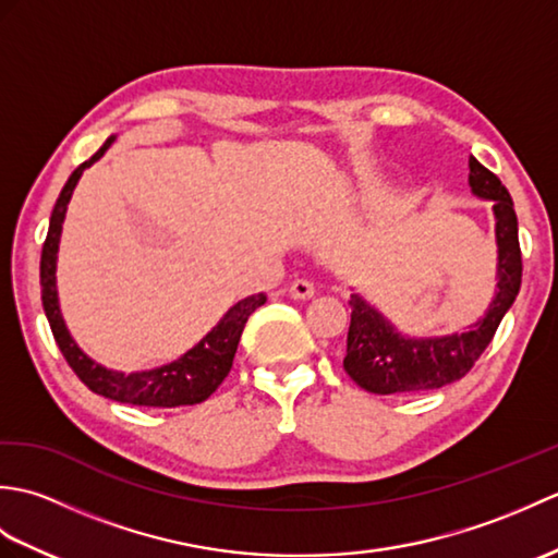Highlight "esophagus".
<instances>
[{"label": "esophagus", "instance_id": "1", "mask_svg": "<svg viewBox=\"0 0 558 558\" xmlns=\"http://www.w3.org/2000/svg\"><path fill=\"white\" fill-rule=\"evenodd\" d=\"M314 292H316L314 282L304 280V278H298V280H294L292 286H290V298H292V300H312Z\"/></svg>", "mask_w": 558, "mask_h": 558}]
</instances>
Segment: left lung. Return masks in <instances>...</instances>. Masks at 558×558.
Returning <instances> with one entry per match:
<instances>
[{
    "instance_id": "8db88e82",
    "label": "left lung",
    "mask_w": 558,
    "mask_h": 558,
    "mask_svg": "<svg viewBox=\"0 0 558 558\" xmlns=\"http://www.w3.org/2000/svg\"><path fill=\"white\" fill-rule=\"evenodd\" d=\"M470 186L472 194L489 198L496 218V244H499V264H496V298L487 314L465 333L444 338H405L384 314L366 304L360 294H352L348 352L342 366L360 388L376 396H408L424 390L444 388L460 381L480 354L487 350L501 318L511 310L520 292L523 278V256L518 242V218L513 198L499 177L470 156Z\"/></svg>"
}]
</instances>
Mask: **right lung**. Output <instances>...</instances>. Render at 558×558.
I'll use <instances>...</instances> for the list:
<instances>
[{
	"label": "right lung",
	"mask_w": 558,
	"mask_h": 558,
	"mask_svg": "<svg viewBox=\"0 0 558 558\" xmlns=\"http://www.w3.org/2000/svg\"><path fill=\"white\" fill-rule=\"evenodd\" d=\"M114 136L105 141L102 148L90 160L81 162L78 168L71 172L62 194H59L57 204L50 216V230H47L43 256H40V292H43V310L47 322H50L52 336L57 340L59 350H62L64 360L71 369L86 384L93 393L105 396L117 402H129V405L138 408H180V405H196L216 393V388L225 381V376L232 369V360L236 345H240L242 330L246 318L252 316L260 304H266V294L258 292L236 302L230 306L228 314L220 318V324L210 330V333L196 342V345L184 352L180 360L170 364H162L158 369L148 372H134L122 374L105 369L98 362H93L86 352H83L76 340L71 338L66 324L59 312L57 300V248L59 236H62V222L66 216L69 198L74 194V186L81 180V174L93 162L102 158V153L112 146Z\"/></svg>",
	"instance_id": "obj_1"
}]
</instances>
